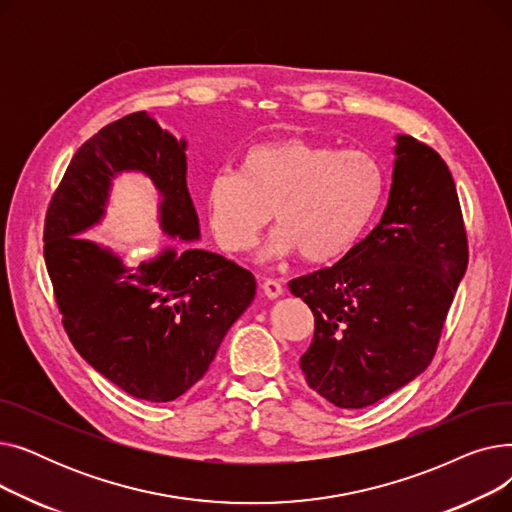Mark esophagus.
<instances>
[{"instance_id":"1","label":"esophagus","mask_w":512,"mask_h":512,"mask_svg":"<svg viewBox=\"0 0 512 512\" xmlns=\"http://www.w3.org/2000/svg\"><path fill=\"white\" fill-rule=\"evenodd\" d=\"M261 288H263V294H265V297H267V299H278V297H280V294L284 292L282 284H280L278 280H274V278H267V280H263Z\"/></svg>"}]
</instances>
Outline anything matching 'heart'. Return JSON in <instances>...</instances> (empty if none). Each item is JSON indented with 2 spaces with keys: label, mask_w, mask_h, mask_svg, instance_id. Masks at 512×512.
<instances>
[{
  "label": "heart",
  "mask_w": 512,
  "mask_h": 512,
  "mask_svg": "<svg viewBox=\"0 0 512 512\" xmlns=\"http://www.w3.org/2000/svg\"><path fill=\"white\" fill-rule=\"evenodd\" d=\"M384 191L386 168L371 151L280 139L249 149L240 172L213 174L207 209L228 251L255 247L274 211L267 251L326 263L355 247Z\"/></svg>",
  "instance_id": "b5f03b06"
}]
</instances>
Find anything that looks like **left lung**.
Returning <instances> with one entry per match:
<instances>
[{
    "label": "left lung",
    "mask_w": 512,
    "mask_h": 512,
    "mask_svg": "<svg viewBox=\"0 0 512 512\" xmlns=\"http://www.w3.org/2000/svg\"><path fill=\"white\" fill-rule=\"evenodd\" d=\"M386 209L332 267L288 282L315 317L301 369L313 392L363 409L432 363L469 247L446 161L400 134Z\"/></svg>",
    "instance_id": "left-lung-1"
}]
</instances>
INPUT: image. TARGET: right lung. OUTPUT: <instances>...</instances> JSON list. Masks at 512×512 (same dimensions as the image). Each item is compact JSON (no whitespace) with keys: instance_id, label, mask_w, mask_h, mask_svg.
Here are the masks:
<instances>
[{"instance_id":"right-lung-1","label":"right lung","mask_w":512,"mask_h":512,"mask_svg":"<svg viewBox=\"0 0 512 512\" xmlns=\"http://www.w3.org/2000/svg\"><path fill=\"white\" fill-rule=\"evenodd\" d=\"M184 151L147 112L128 114L74 153L45 215L43 255L70 342L103 378L149 402L176 400L203 378L251 305L255 276L203 249L126 265L76 234L103 218L114 176L143 172L164 197V232L199 240Z\"/></svg>"}]
</instances>
